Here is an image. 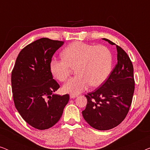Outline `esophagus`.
Here are the masks:
<instances>
[{
    "label": "esophagus",
    "mask_w": 150,
    "mask_h": 150,
    "mask_svg": "<svg viewBox=\"0 0 150 150\" xmlns=\"http://www.w3.org/2000/svg\"><path fill=\"white\" fill-rule=\"evenodd\" d=\"M77 96H78V95H74V94H70V95H69V98H70L71 99H72V98H76Z\"/></svg>",
    "instance_id": "obj_1"
}]
</instances>
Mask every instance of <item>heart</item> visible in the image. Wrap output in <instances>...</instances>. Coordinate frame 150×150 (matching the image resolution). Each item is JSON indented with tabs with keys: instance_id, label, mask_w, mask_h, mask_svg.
I'll use <instances>...</instances> for the list:
<instances>
[{
	"instance_id": "obj_1",
	"label": "heart",
	"mask_w": 150,
	"mask_h": 150,
	"mask_svg": "<svg viewBox=\"0 0 150 150\" xmlns=\"http://www.w3.org/2000/svg\"><path fill=\"white\" fill-rule=\"evenodd\" d=\"M62 59H51L50 70L57 80L66 81L71 67H76L77 76L63 85L65 93L77 95L90 85L103 84L111 71L112 56L108 48L81 42L71 43L62 52Z\"/></svg>"
}]
</instances>
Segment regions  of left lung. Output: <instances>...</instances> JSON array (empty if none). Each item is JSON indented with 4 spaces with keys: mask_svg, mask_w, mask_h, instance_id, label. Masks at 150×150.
Listing matches in <instances>:
<instances>
[{
    "mask_svg": "<svg viewBox=\"0 0 150 150\" xmlns=\"http://www.w3.org/2000/svg\"><path fill=\"white\" fill-rule=\"evenodd\" d=\"M102 40L116 46L117 63L99 89L85 95L87 104L82 114L93 128L107 130L121 124L129 111L134 91V69L121 47L108 39Z\"/></svg>",
    "mask_w": 150,
    "mask_h": 150,
    "instance_id": "obj_1",
    "label": "left lung"
}]
</instances>
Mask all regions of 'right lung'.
<instances>
[{"label":"right lung","instance_id":"1","mask_svg":"<svg viewBox=\"0 0 150 150\" xmlns=\"http://www.w3.org/2000/svg\"><path fill=\"white\" fill-rule=\"evenodd\" d=\"M64 42L43 38L20 51L11 72L16 109L25 122L38 130L56 124L68 103V94L54 93L59 85L53 79L50 61Z\"/></svg>","mask_w":150,"mask_h":150}]
</instances>
